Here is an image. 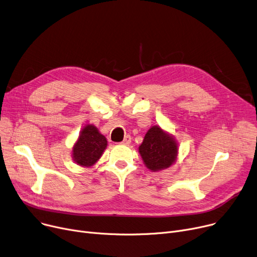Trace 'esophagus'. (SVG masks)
Segmentation results:
<instances>
[{
  "mask_svg": "<svg viewBox=\"0 0 257 257\" xmlns=\"http://www.w3.org/2000/svg\"><path fill=\"white\" fill-rule=\"evenodd\" d=\"M130 143H131V136H130V135H126V136H125V139H124V141H123L121 144H122V145H126V146H128Z\"/></svg>",
  "mask_w": 257,
  "mask_h": 257,
  "instance_id": "1",
  "label": "esophagus"
}]
</instances>
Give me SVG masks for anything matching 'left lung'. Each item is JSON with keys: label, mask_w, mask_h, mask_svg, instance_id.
I'll use <instances>...</instances> for the list:
<instances>
[{"label": "left lung", "mask_w": 257, "mask_h": 257, "mask_svg": "<svg viewBox=\"0 0 257 257\" xmlns=\"http://www.w3.org/2000/svg\"><path fill=\"white\" fill-rule=\"evenodd\" d=\"M139 152L146 166L152 172H159L172 166L178 156L179 147L172 134L159 126L151 127Z\"/></svg>", "instance_id": "1"}]
</instances>
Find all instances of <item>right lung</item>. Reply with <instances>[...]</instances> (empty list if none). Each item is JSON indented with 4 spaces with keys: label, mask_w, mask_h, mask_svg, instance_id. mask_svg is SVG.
<instances>
[{
    "label": "right lung",
    "mask_w": 257,
    "mask_h": 257,
    "mask_svg": "<svg viewBox=\"0 0 257 257\" xmlns=\"http://www.w3.org/2000/svg\"><path fill=\"white\" fill-rule=\"evenodd\" d=\"M107 147V141L94 125H85L72 149L74 162L82 167L93 166Z\"/></svg>",
    "instance_id": "1"
}]
</instances>
